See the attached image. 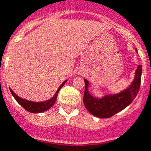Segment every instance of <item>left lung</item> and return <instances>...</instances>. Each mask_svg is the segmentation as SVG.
<instances>
[{"label": "left lung", "mask_w": 151, "mask_h": 151, "mask_svg": "<svg viewBox=\"0 0 151 151\" xmlns=\"http://www.w3.org/2000/svg\"><path fill=\"white\" fill-rule=\"evenodd\" d=\"M142 65H139L132 86L120 93L106 95L102 98H95L88 91V81L85 79L86 88L83 102L86 109L92 115L98 118H110L117 112L122 111L132 103L139 93L141 83Z\"/></svg>", "instance_id": "1"}]
</instances>
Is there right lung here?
Segmentation results:
<instances>
[{
	"label": "right lung",
	"mask_w": 151,
	"mask_h": 151,
	"mask_svg": "<svg viewBox=\"0 0 151 151\" xmlns=\"http://www.w3.org/2000/svg\"><path fill=\"white\" fill-rule=\"evenodd\" d=\"M65 81L62 85H61L58 88L56 93L55 94V96H53L52 98L48 100V101H43V102H32V101H27V100H24V99H22L20 97L17 96V94L13 93V91L10 88V92L12 94V96L15 98V100L18 102V103L21 105L24 109H26L27 111H30V112H32V113H40V112H42V111H45L48 110L49 109H50L51 107L54 105V104L55 103L56 101V99H57L58 93L62 87H63L64 85H65Z\"/></svg>",
	"instance_id": "add662e5"
}]
</instances>
